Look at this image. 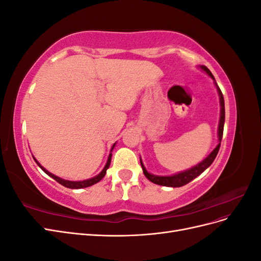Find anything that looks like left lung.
<instances>
[{"label": "left lung", "mask_w": 261, "mask_h": 261, "mask_svg": "<svg viewBox=\"0 0 261 261\" xmlns=\"http://www.w3.org/2000/svg\"><path fill=\"white\" fill-rule=\"evenodd\" d=\"M200 68L202 70H204L213 81H215V77L211 74L210 70L206 67V66H200ZM215 85L217 87V90L219 93V98H220V108H221V111H220V122H219V127H218V140H219V144L218 146L213 149V151L206 158V159L202 160L200 163H198L195 167H193L192 169L183 171V172H179L177 174L174 175H170V176H159V175H153L151 173H149L145 165L141 161V158H140V164H141V168H143L144 171V174L145 176L150 180L152 181L154 184L158 185H162V186H169V187H180V186H184L186 184H188L189 181H192L194 178H196L198 175H200L201 173L206 170L207 168H209L211 163L215 161L216 156L219 152V149L221 146V140H222V136H223V128H224V121H225V109H224V98H223V94L221 92L219 86L217 85L216 81H215Z\"/></svg>", "instance_id": "left-lung-1"}]
</instances>
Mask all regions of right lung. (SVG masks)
I'll return each instance as SVG.
<instances>
[{"instance_id":"obj_1","label":"right lung","mask_w":261,"mask_h":261,"mask_svg":"<svg viewBox=\"0 0 261 261\" xmlns=\"http://www.w3.org/2000/svg\"><path fill=\"white\" fill-rule=\"evenodd\" d=\"M114 147H115V144L112 146L111 151H112ZM111 158H112V153H110V154H109V158H108V161H107L106 167L103 168V170H102V171L99 173V174H98L97 176H94V177L89 178V179H85V180H67V179H63V178H61V177H59V176H57V175L52 174V173H50L49 171H46V170L42 167V165L35 159V158H34V159H35L36 163L39 165V167L41 168V170H42L44 173H46V174H48L49 176H51L53 179L59 181V183H60L61 185L65 186V187H67V188H72V189H80V188L89 187V186H91V185L97 184L98 181H100L102 178H103L105 175H106V173H107V170H108L109 167H110V163H111Z\"/></svg>"}]
</instances>
